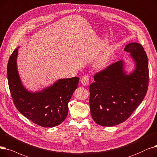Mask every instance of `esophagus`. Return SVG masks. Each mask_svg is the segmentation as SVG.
Segmentation results:
<instances>
[{"label":"esophagus","instance_id":"obj_1","mask_svg":"<svg viewBox=\"0 0 157 157\" xmlns=\"http://www.w3.org/2000/svg\"><path fill=\"white\" fill-rule=\"evenodd\" d=\"M89 77L85 75L82 78V79H81V83H82V84L83 86H87L89 85Z\"/></svg>","mask_w":157,"mask_h":157}]
</instances>
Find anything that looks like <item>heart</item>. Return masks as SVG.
<instances>
[{
  "label": "heart",
  "instance_id": "1",
  "mask_svg": "<svg viewBox=\"0 0 157 157\" xmlns=\"http://www.w3.org/2000/svg\"><path fill=\"white\" fill-rule=\"evenodd\" d=\"M109 62V59L107 57H104L101 59V61L100 62V65L101 66H105Z\"/></svg>",
  "mask_w": 157,
  "mask_h": 157
}]
</instances>
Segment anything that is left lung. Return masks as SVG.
<instances>
[{
	"label": "left lung",
	"instance_id": "1",
	"mask_svg": "<svg viewBox=\"0 0 157 157\" xmlns=\"http://www.w3.org/2000/svg\"><path fill=\"white\" fill-rule=\"evenodd\" d=\"M124 51L135 62L132 73L126 74L121 60L96 73L89 86V106L93 120L103 126L126 121L143 101L149 83L147 57L137 43L128 44Z\"/></svg>",
	"mask_w": 157,
	"mask_h": 157
}]
</instances>
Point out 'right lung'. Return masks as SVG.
<instances>
[{
    "label": "right lung",
    "mask_w": 157,
    "mask_h": 157,
    "mask_svg": "<svg viewBox=\"0 0 157 157\" xmlns=\"http://www.w3.org/2000/svg\"><path fill=\"white\" fill-rule=\"evenodd\" d=\"M18 48L11 55L7 67V80L14 105L22 115L43 127L52 128L60 124L68 115V103L77 88L79 78L59 79L41 91H29L22 84L17 70Z\"/></svg>",
    "instance_id": "obj_1"
}]
</instances>
